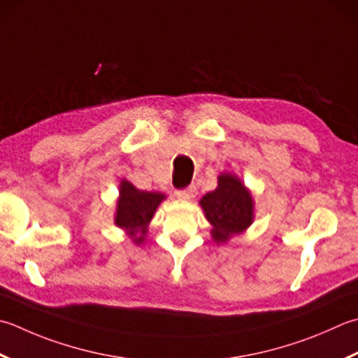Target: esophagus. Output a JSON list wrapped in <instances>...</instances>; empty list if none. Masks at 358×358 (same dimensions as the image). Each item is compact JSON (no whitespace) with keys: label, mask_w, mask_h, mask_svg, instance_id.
<instances>
[{"label":"esophagus","mask_w":358,"mask_h":358,"mask_svg":"<svg viewBox=\"0 0 358 358\" xmlns=\"http://www.w3.org/2000/svg\"><path fill=\"white\" fill-rule=\"evenodd\" d=\"M194 194H195V187L194 186H187L185 189H178V191H175V195H177L178 199H183V200L192 199Z\"/></svg>","instance_id":"34e87169"}]
</instances>
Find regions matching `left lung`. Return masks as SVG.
I'll use <instances>...</instances> for the list:
<instances>
[{
	"instance_id": "obj_1",
	"label": "left lung",
	"mask_w": 358,
	"mask_h": 358,
	"mask_svg": "<svg viewBox=\"0 0 358 358\" xmlns=\"http://www.w3.org/2000/svg\"><path fill=\"white\" fill-rule=\"evenodd\" d=\"M200 205L206 219L213 223L215 242H227L253 222V200L234 175H220L219 187L208 192L200 200Z\"/></svg>"
}]
</instances>
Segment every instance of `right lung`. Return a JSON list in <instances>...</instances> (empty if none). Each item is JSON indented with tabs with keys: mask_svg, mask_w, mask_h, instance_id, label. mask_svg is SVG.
I'll return each mask as SVG.
<instances>
[{
	"mask_svg": "<svg viewBox=\"0 0 358 358\" xmlns=\"http://www.w3.org/2000/svg\"><path fill=\"white\" fill-rule=\"evenodd\" d=\"M163 199V194L138 191L129 181H122L121 199L117 201L116 225L127 229L135 242L141 243L147 231V223L150 222ZM136 234H140L139 238L136 237Z\"/></svg>",
	"mask_w": 358,
	"mask_h": 358,
	"instance_id": "obj_1",
	"label": "right lung"
}]
</instances>
